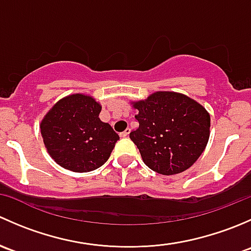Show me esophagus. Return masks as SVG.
<instances>
[{
	"label": "esophagus",
	"instance_id": "1",
	"mask_svg": "<svg viewBox=\"0 0 251 251\" xmlns=\"http://www.w3.org/2000/svg\"><path fill=\"white\" fill-rule=\"evenodd\" d=\"M128 133H130V128H126V130L124 131V132H121V133H120V137H121V138H125V137H127V136H128Z\"/></svg>",
	"mask_w": 251,
	"mask_h": 251
}]
</instances>
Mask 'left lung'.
Segmentation results:
<instances>
[{
	"mask_svg": "<svg viewBox=\"0 0 251 251\" xmlns=\"http://www.w3.org/2000/svg\"><path fill=\"white\" fill-rule=\"evenodd\" d=\"M131 104L140 125L130 138L149 169L169 176L198 160L210 137V114L201 103L182 93L158 91Z\"/></svg>",
	"mask_w": 251,
	"mask_h": 251,
	"instance_id": "obj_1",
	"label": "left lung"
}]
</instances>
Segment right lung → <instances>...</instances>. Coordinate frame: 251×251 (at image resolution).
Wrapping results in <instances>:
<instances>
[{"label":"right lung","instance_id":"add662e5","mask_svg":"<svg viewBox=\"0 0 251 251\" xmlns=\"http://www.w3.org/2000/svg\"><path fill=\"white\" fill-rule=\"evenodd\" d=\"M102 105L83 93L58 100L40 124L50 158L74 173H88L109 159L119 135L100 119Z\"/></svg>","mask_w":251,"mask_h":251}]
</instances>
